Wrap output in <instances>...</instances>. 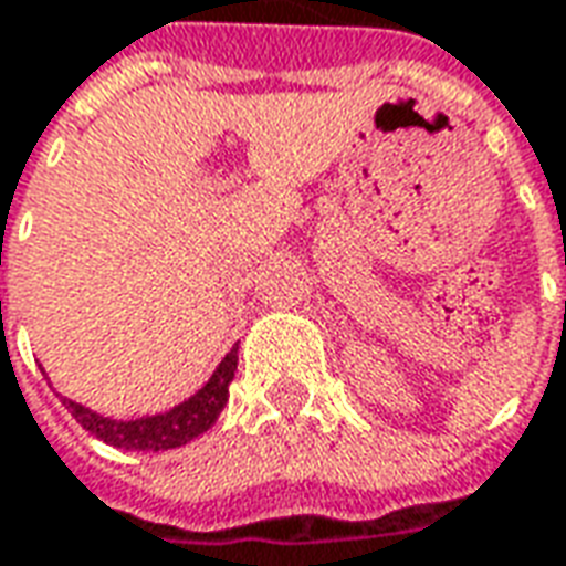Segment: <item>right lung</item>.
Wrapping results in <instances>:
<instances>
[{
    "label": "right lung",
    "instance_id": "add662e5",
    "mask_svg": "<svg viewBox=\"0 0 566 566\" xmlns=\"http://www.w3.org/2000/svg\"><path fill=\"white\" fill-rule=\"evenodd\" d=\"M238 370V346L229 356L222 358L220 368L213 370V377L189 398L177 403L175 410L159 416H142V419H108V416L93 413L84 403H74L63 398L65 410L84 424L86 431L98 440H105L111 447L129 449V452H163V449H177L205 434L210 424L217 422L222 407L229 401V382Z\"/></svg>",
    "mask_w": 566,
    "mask_h": 566
}]
</instances>
